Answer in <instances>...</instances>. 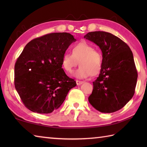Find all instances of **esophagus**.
<instances>
[{"label":"esophagus","instance_id":"34e87169","mask_svg":"<svg viewBox=\"0 0 147 147\" xmlns=\"http://www.w3.org/2000/svg\"><path fill=\"white\" fill-rule=\"evenodd\" d=\"M76 82L77 85H80L84 83L83 82H82V81H79V80H76Z\"/></svg>","mask_w":147,"mask_h":147}]
</instances>
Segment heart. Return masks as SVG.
Returning a JSON list of instances; mask_svg holds the SVG:
<instances>
[{"instance_id": "1", "label": "heart", "mask_w": 147, "mask_h": 147, "mask_svg": "<svg viewBox=\"0 0 147 147\" xmlns=\"http://www.w3.org/2000/svg\"><path fill=\"white\" fill-rule=\"evenodd\" d=\"M102 56L98 51L85 41L74 45L72 48V54L65 52L62 55V65L67 73H71L79 64V68L73 75L78 79H85L90 74L96 76L100 73L102 67Z\"/></svg>"}]
</instances>
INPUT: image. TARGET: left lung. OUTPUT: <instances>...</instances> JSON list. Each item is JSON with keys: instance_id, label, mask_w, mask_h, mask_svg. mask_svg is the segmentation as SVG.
Returning <instances> with one entry per match:
<instances>
[{"instance_id": "obj_1", "label": "left lung", "mask_w": 147, "mask_h": 147, "mask_svg": "<svg viewBox=\"0 0 147 147\" xmlns=\"http://www.w3.org/2000/svg\"><path fill=\"white\" fill-rule=\"evenodd\" d=\"M84 38L99 47L102 53V67L93 82L88 101L103 113H112L123 108L134 95L138 74L129 46L112 34L89 32Z\"/></svg>"}]
</instances>
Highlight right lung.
<instances>
[{
	"label": "right lung",
	"mask_w": 147,
	"mask_h": 147,
	"mask_svg": "<svg viewBox=\"0 0 147 147\" xmlns=\"http://www.w3.org/2000/svg\"><path fill=\"white\" fill-rule=\"evenodd\" d=\"M76 40L68 33H53L32 40L14 66V85L26 107L51 113L64 102L76 83L62 68V55Z\"/></svg>",
	"instance_id": "1"
}]
</instances>
